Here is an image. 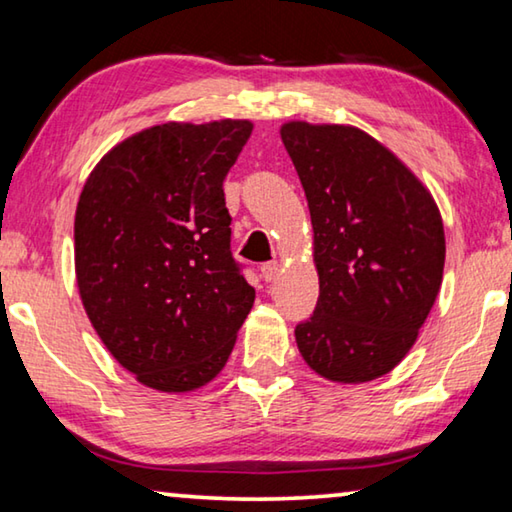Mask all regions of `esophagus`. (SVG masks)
I'll list each match as a JSON object with an SVG mask.
<instances>
[{"label":"esophagus","mask_w":512,"mask_h":512,"mask_svg":"<svg viewBox=\"0 0 512 512\" xmlns=\"http://www.w3.org/2000/svg\"><path fill=\"white\" fill-rule=\"evenodd\" d=\"M262 278L266 280V282H271V280H275V275H278V271H280V264L278 262H266V264H262Z\"/></svg>","instance_id":"esophagus-1"}]
</instances>
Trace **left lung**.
<instances>
[{"label": "left lung", "mask_w": 512, "mask_h": 512, "mask_svg": "<svg viewBox=\"0 0 512 512\" xmlns=\"http://www.w3.org/2000/svg\"><path fill=\"white\" fill-rule=\"evenodd\" d=\"M280 136L305 189L319 273L316 310L296 326L298 351L332 383H369L408 355L440 294V209L358 127L289 120Z\"/></svg>", "instance_id": "obj_1"}]
</instances>
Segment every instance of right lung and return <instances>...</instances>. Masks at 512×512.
Listing matches in <instances>:
<instances>
[{
  "label": "right lung",
  "mask_w": 512,
  "mask_h": 512,
  "mask_svg": "<svg viewBox=\"0 0 512 512\" xmlns=\"http://www.w3.org/2000/svg\"><path fill=\"white\" fill-rule=\"evenodd\" d=\"M250 120L161 123L104 154L75 212V273L109 353L157 392L214 380L253 310L230 253L223 180Z\"/></svg>",
  "instance_id": "right-lung-1"
}]
</instances>
